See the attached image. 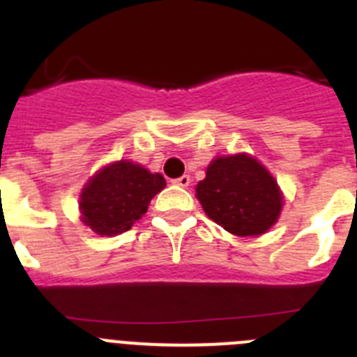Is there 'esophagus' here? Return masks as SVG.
Instances as JSON below:
<instances>
[{
	"instance_id": "esophagus-1",
	"label": "esophagus",
	"mask_w": 357,
	"mask_h": 357,
	"mask_svg": "<svg viewBox=\"0 0 357 357\" xmlns=\"http://www.w3.org/2000/svg\"><path fill=\"white\" fill-rule=\"evenodd\" d=\"M173 184L181 185V188H188V185L191 184V176H189V175L178 176V178H175V181H173Z\"/></svg>"
}]
</instances>
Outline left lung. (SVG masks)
<instances>
[{"instance_id": "left-lung-1", "label": "left lung", "mask_w": 357, "mask_h": 357, "mask_svg": "<svg viewBox=\"0 0 357 357\" xmlns=\"http://www.w3.org/2000/svg\"><path fill=\"white\" fill-rule=\"evenodd\" d=\"M204 213L227 232L241 238L272 229L284 206L273 175L248 153L218 155L197 184Z\"/></svg>"}]
</instances>
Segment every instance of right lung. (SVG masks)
Listing matches in <instances>:
<instances>
[{"label":"right lung","instance_id":"1","mask_svg":"<svg viewBox=\"0 0 357 357\" xmlns=\"http://www.w3.org/2000/svg\"><path fill=\"white\" fill-rule=\"evenodd\" d=\"M166 188L160 173L148 172L130 159L98 169L78 200L80 220L100 236H118L132 229L148 211L151 198Z\"/></svg>","mask_w":357,"mask_h":357}]
</instances>
